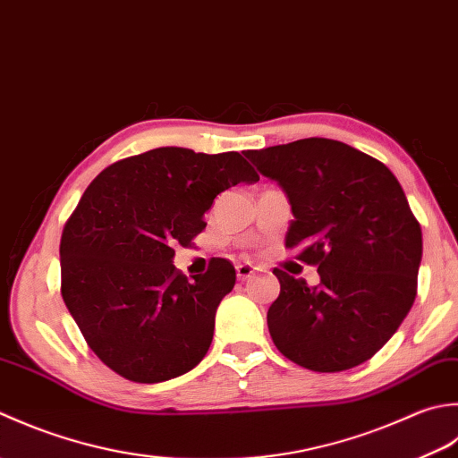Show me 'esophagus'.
<instances>
[{
  "mask_svg": "<svg viewBox=\"0 0 458 458\" xmlns=\"http://www.w3.org/2000/svg\"><path fill=\"white\" fill-rule=\"evenodd\" d=\"M235 268H237L239 281H249V278H253L257 273V268L249 263H239Z\"/></svg>",
  "mask_w": 458,
  "mask_h": 458,
  "instance_id": "34e87169",
  "label": "esophagus"
}]
</instances>
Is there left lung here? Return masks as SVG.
I'll list each match as a JSON object with an SVG mask.
<instances>
[{"mask_svg": "<svg viewBox=\"0 0 458 458\" xmlns=\"http://www.w3.org/2000/svg\"><path fill=\"white\" fill-rule=\"evenodd\" d=\"M286 193V247L318 267L308 286L275 268L281 294L267 312L278 352L332 373L356 368L397 332L417 294L421 225L397 177L376 157L338 140L304 138L247 150Z\"/></svg>", "mask_w": 458, "mask_h": 458, "instance_id": "obj_1", "label": "left lung"}]
</instances>
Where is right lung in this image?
<instances>
[{
  "label": "right lung",
  "mask_w": 458,
  "mask_h": 458,
  "mask_svg": "<svg viewBox=\"0 0 458 458\" xmlns=\"http://www.w3.org/2000/svg\"><path fill=\"white\" fill-rule=\"evenodd\" d=\"M259 174L239 152L156 148L100 172L61 237V294L90 350L136 384H160L208 353L235 268L213 259L188 281L175 245L205 229L213 199Z\"/></svg>",
  "instance_id": "obj_1"
}]
</instances>
